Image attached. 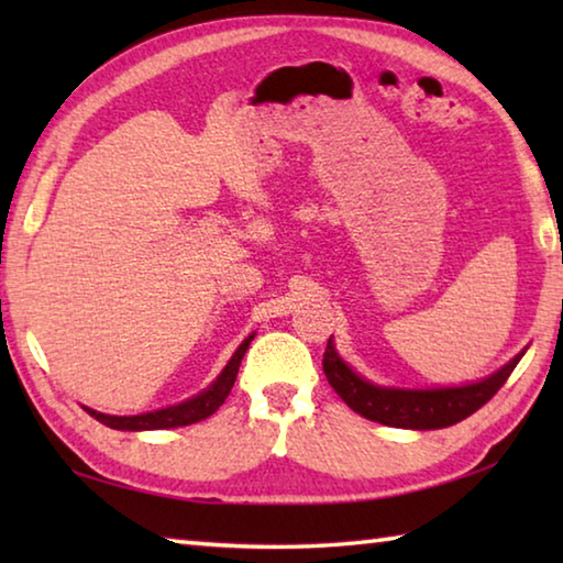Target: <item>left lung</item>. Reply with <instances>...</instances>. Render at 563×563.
<instances>
[{
	"label": "left lung",
	"mask_w": 563,
	"mask_h": 563,
	"mask_svg": "<svg viewBox=\"0 0 563 563\" xmlns=\"http://www.w3.org/2000/svg\"><path fill=\"white\" fill-rule=\"evenodd\" d=\"M523 352H527V347L497 373L479 379V383L437 389H399L379 387L360 377L338 355L330 338L325 355H322V369H325L328 383L342 397V402L365 419L387 427H402V430H442V427L462 422L482 405H487L499 393V387L507 383Z\"/></svg>",
	"instance_id": "obj_1"
}]
</instances>
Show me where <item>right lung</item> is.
Returning a JSON list of instances; mask_svg holds the SVG:
<instances>
[{
	"instance_id": "obj_1",
	"label": "right lung",
	"mask_w": 563,
	"mask_h": 563,
	"mask_svg": "<svg viewBox=\"0 0 563 563\" xmlns=\"http://www.w3.org/2000/svg\"><path fill=\"white\" fill-rule=\"evenodd\" d=\"M253 338H255V332L241 342V347H238L233 352V357L228 360L223 373L218 375L213 383L203 389V393H198L196 397L186 399V402L170 405V407H164V409H154V412H144V415H131V417L103 415V412H97V409H91V407H84V409H87V412L93 419H99L101 424L111 427V430H123V432L170 430V427H186V424L201 422V419L211 417L216 409L225 402V397L231 395L233 383L238 377V367H241V360H243L245 350H247V345H251Z\"/></svg>"
}]
</instances>
